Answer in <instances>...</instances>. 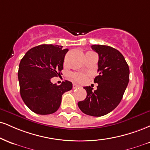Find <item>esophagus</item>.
Listing matches in <instances>:
<instances>
[{
    "instance_id": "esophagus-1",
    "label": "esophagus",
    "mask_w": 150,
    "mask_h": 150,
    "mask_svg": "<svg viewBox=\"0 0 150 150\" xmlns=\"http://www.w3.org/2000/svg\"><path fill=\"white\" fill-rule=\"evenodd\" d=\"M80 87V86L77 85L76 84H73V89H77V88H79Z\"/></svg>"
}]
</instances>
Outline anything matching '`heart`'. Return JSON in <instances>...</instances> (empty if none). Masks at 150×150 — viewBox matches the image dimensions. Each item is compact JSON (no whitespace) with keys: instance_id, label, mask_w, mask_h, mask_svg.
Segmentation results:
<instances>
[{"instance_id":"obj_1","label":"heart","mask_w":150,"mask_h":150,"mask_svg":"<svg viewBox=\"0 0 150 150\" xmlns=\"http://www.w3.org/2000/svg\"><path fill=\"white\" fill-rule=\"evenodd\" d=\"M70 77L75 82L82 83L86 80V75L85 74L80 73H73L70 75Z\"/></svg>"}]
</instances>
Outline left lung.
Masks as SVG:
<instances>
[{"label": "left lung", "instance_id": "1", "mask_svg": "<svg viewBox=\"0 0 150 150\" xmlns=\"http://www.w3.org/2000/svg\"><path fill=\"white\" fill-rule=\"evenodd\" d=\"M91 48L98 54L99 75L93 81L98 85L94 91L91 86H84L86 97L77 105L84 114L100 117L120 104L129 84V68L124 56L116 49L101 45H93Z\"/></svg>", "mask_w": 150, "mask_h": 150}]
</instances>
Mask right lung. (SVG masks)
Listing matches in <instances>:
<instances>
[{
  "mask_svg": "<svg viewBox=\"0 0 150 150\" xmlns=\"http://www.w3.org/2000/svg\"><path fill=\"white\" fill-rule=\"evenodd\" d=\"M68 51L57 45H41L28 50L21 59L18 71L20 94L27 107L36 114L55 112L62 95L73 88L69 81L57 85L50 80L62 75Z\"/></svg>",
  "mask_w": 150,
  "mask_h": 150,
  "instance_id": "right-lung-1",
  "label": "right lung"
}]
</instances>
